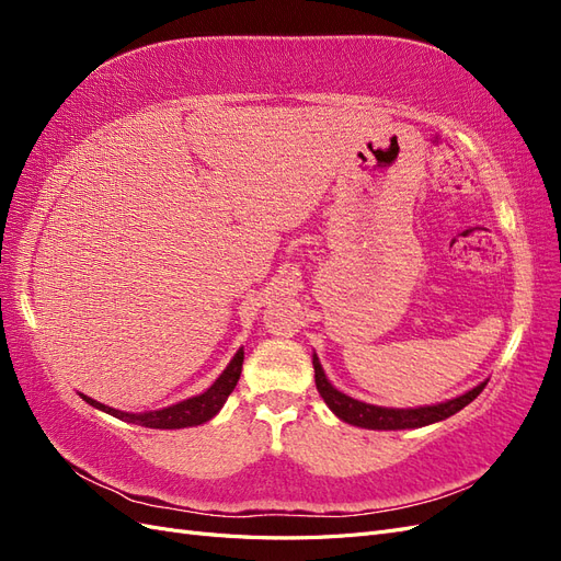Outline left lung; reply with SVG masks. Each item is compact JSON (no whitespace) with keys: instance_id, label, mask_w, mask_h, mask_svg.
<instances>
[{"instance_id":"obj_1","label":"left lung","mask_w":561,"mask_h":561,"mask_svg":"<svg viewBox=\"0 0 561 561\" xmlns=\"http://www.w3.org/2000/svg\"><path fill=\"white\" fill-rule=\"evenodd\" d=\"M313 369H316V388L320 398L325 400V404L330 410L351 426H360V428H369V431H404V428H421L428 426V423H437L443 419H449L451 414L461 412L466 404H470L474 398H478L486 381L478 383L474 388H470L468 393L458 396L454 400L439 402V404H426V407H414V410H393V407H379V404H367L355 400L342 390H336L328 377L322 371L318 355L313 353Z\"/></svg>"}]
</instances>
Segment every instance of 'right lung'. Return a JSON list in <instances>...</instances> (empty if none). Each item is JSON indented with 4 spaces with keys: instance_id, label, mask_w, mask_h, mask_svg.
Returning <instances> with one entry per match:
<instances>
[{
    "instance_id": "right-lung-1",
    "label": "right lung",
    "mask_w": 561,
    "mask_h": 561,
    "mask_svg": "<svg viewBox=\"0 0 561 561\" xmlns=\"http://www.w3.org/2000/svg\"><path fill=\"white\" fill-rule=\"evenodd\" d=\"M241 369H243V348H239V353L233 355V360L227 365V369L217 377V381L206 390V393L194 396L190 400H182V402L171 404V407H163V410H157V412L128 414V412H122V410H112V407L98 402V400L83 396V393H81V398L87 400L89 404H93L95 410L107 412V414L122 419V421L135 423V426L161 428V431L201 426V423L210 421L219 410H222V404L227 402V398L231 396V390L236 388V383H239V379H241Z\"/></svg>"
}]
</instances>
